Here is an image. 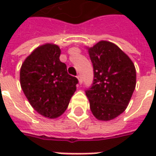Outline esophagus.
I'll list each match as a JSON object with an SVG mask.
<instances>
[{"label": "esophagus", "instance_id": "esophagus-1", "mask_svg": "<svg viewBox=\"0 0 156 156\" xmlns=\"http://www.w3.org/2000/svg\"><path fill=\"white\" fill-rule=\"evenodd\" d=\"M77 78H78V83H79L81 84L82 83H83V78H82L81 75H78V76H77Z\"/></svg>", "mask_w": 156, "mask_h": 156}]
</instances>
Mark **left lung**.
<instances>
[{"label": "left lung", "instance_id": "1", "mask_svg": "<svg viewBox=\"0 0 156 156\" xmlns=\"http://www.w3.org/2000/svg\"><path fill=\"white\" fill-rule=\"evenodd\" d=\"M94 67V82L86 90L97 119H114L126 109L136 85L133 62L113 42L100 41L88 48Z\"/></svg>", "mask_w": 156, "mask_h": 156}]
</instances>
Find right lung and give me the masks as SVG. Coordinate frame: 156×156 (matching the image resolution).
Returning <instances> with one entry per match:
<instances>
[{
    "label": "right lung",
    "mask_w": 156,
    "mask_h": 156,
    "mask_svg": "<svg viewBox=\"0 0 156 156\" xmlns=\"http://www.w3.org/2000/svg\"><path fill=\"white\" fill-rule=\"evenodd\" d=\"M60 54L58 45L39 46L26 58L20 70L21 87L30 105L49 119L64 113L78 83L77 78L68 73Z\"/></svg>",
    "instance_id": "obj_1"
}]
</instances>
